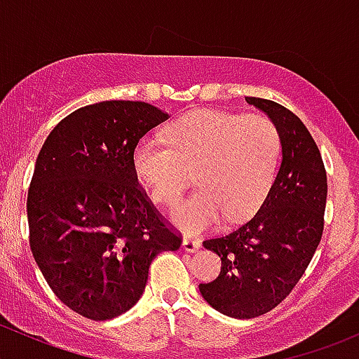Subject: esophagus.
I'll return each instance as SVG.
<instances>
[{
	"label": "esophagus",
	"mask_w": 359,
	"mask_h": 359,
	"mask_svg": "<svg viewBox=\"0 0 359 359\" xmlns=\"http://www.w3.org/2000/svg\"><path fill=\"white\" fill-rule=\"evenodd\" d=\"M184 250H186V252H198V250H200V247H201V243H200V240H196V238H191V236H186L184 238Z\"/></svg>",
	"instance_id": "1"
}]
</instances>
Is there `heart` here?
<instances>
[{
    "label": "heart",
    "mask_w": 359,
    "mask_h": 359,
    "mask_svg": "<svg viewBox=\"0 0 359 359\" xmlns=\"http://www.w3.org/2000/svg\"><path fill=\"white\" fill-rule=\"evenodd\" d=\"M166 142L140 140L133 149V172L151 198L166 206L182 200L191 173H196L200 191L173 215L189 233L213 226L224 215L229 222L252 215L280 166V132L262 114L191 112L168 126Z\"/></svg>",
    "instance_id": "heart-1"
}]
</instances>
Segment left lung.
<instances>
[{
    "label": "left lung",
    "instance_id": "obj_1",
    "mask_svg": "<svg viewBox=\"0 0 359 359\" xmlns=\"http://www.w3.org/2000/svg\"><path fill=\"white\" fill-rule=\"evenodd\" d=\"M245 99L278 126L283 158L252 219L203 241L222 267L200 292L219 313L248 320L283 302L306 273L323 234L328 184L320 149L299 116L273 100Z\"/></svg>",
    "mask_w": 359,
    "mask_h": 359
}]
</instances>
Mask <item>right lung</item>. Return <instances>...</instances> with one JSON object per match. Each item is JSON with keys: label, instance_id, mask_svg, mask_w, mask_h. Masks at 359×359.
Returning <instances> with one entry per match:
<instances>
[{"label": "right lung", "instance_id": "obj_1", "mask_svg": "<svg viewBox=\"0 0 359 359\" xmlns=\"http://www.w3.org/2000/svg\"><path fill=\"white\" fill-rule=\"evenodd\" d=\"M166 118L135 100L79 107L36 159L27 191L32 257L60 302L88 320H112L135 306L154 257L182 245L132 163L139 140Z\"/></svg>", "mask_w": 359, "mask_h": 359}]
</instances>
